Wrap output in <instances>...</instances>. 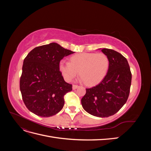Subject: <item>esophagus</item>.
<instances>
[{"label":"esophagus","mask_w":151,"mask_h":151,"mask_svg":"<svg viewBox=\"0 0 151 151\" xmlns=\"http://www.w3.org/2000/svg\"><path fill=\"white\" fill-rule=\"evenodd\" d=\"M79 87V86H77V85H75V84H73V86H72V89H76L77 88H78Z\"/></svg>","instance_id":"34e87169"}]
</instances>
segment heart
Masks as SVG:
<instances>
[{"instance_id": "b5f03b06", "label": "heart", "mask_w": 151, "mask_h": 151, "mask_svg": "<svg viewBox=\"0 0 151 151\" xmlns=\"http://www.w3.org/2000/svg\"><path fill=\"white\" fill-rule=\"evenodd\" d=\"M109 60L104 53H81L70 57V62L62 60L59 68L67 81H72L79 72L81 79L88 86L99 83L108 70Z\"/></svg>"}]
</instances>
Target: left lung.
Masks as SVG:
<instances>
[{"label":"left lung","mask_w":151,"mask_h":151,"mask_svg":"<svg viewBox=\"0 0 151 151\" xmlns=\"http://www.w3.org/2000/svg\"><path fill=\"white\" fill-rule=\"evenodd\" d=\"M101 52L109 58L108 72L99 84L86 89L81 103L91 115L104 118L115 115L127 102L132 74L127 60L121 53L108 48Z\"/></svg>","instance_id":"obj_1"}]
</instances>
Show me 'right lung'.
<instances>
[{"label": "right lung", "mask_w": 151, "mask_h": 151, "mask_svg": "<svg viewBox=\"0 0 151 151\" xmlns=\"http://www.w3.org/2000/svg\"><path fill=\"white\" fill-rule=\"evenodd\" d=\"M51 43L35 48L23 62L20 78L22 100L30 111L42 117L56 115L64 105V96L72 90L59 68L62 59L74 53Z\"/></svg>", "instance_id": "add662e5"}]
</instances>
